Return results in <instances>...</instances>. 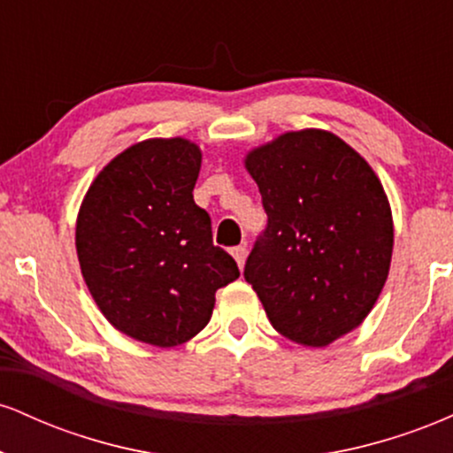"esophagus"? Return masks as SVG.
<instances>
[{
    "label": "esophagus",
    "mask_w": 453,
    "mask_h": 453,
    "mask_svg": "<svg viewBox=\"0 0 453 453\" xmlns=\"http://www.w3.org/2000/svg\"><path fill=\"white\" fill-rule=\"evenodd\" d=\"M232 256H234V259H236V264L238 266H244V259H247V247H244V244H238V247H234L232 249Z\"/></svg>",
    "instance_id": "esophagus-1"
}]
</instances>
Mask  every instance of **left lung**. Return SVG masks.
<instances>
[{
  "mask_svg": "<svg viewBox=\"0 0 453 453\" xmlns=\"http://www.w3.org/2000/svg\"><path fill=\"white\" fill-rule=\"evenodd\" d=\"M266 227L244 264L270 324L326 347L371 313L392 259V212L371 165L334 134L304 129L249 153Z\"/></svg>",
  "mask_w": 453,
  "mask_h": 453,
  "instance_id": "obj_1",
  "label": "left lung"
}]
</instances>
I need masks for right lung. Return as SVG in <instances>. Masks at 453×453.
I'll return each instance as SVG.
<instances>
[{"mask_svg": "<svg viewBox=\"0 0 453 453\" xmlns=\"http://www.w3.org/2000/svg\"><path fill=\"white\" fill-rule=\"evenodd\" d=\"M200 149L144 140L117 155L87 191L76 223L82 277L117 330L157 347L194 339L215 292L241 277L194 202Z\"/></svg>", "mask_w": 453, "mask_h": 453, "instance_id": "obj_1", "label": "right lung"}]
</instances>
